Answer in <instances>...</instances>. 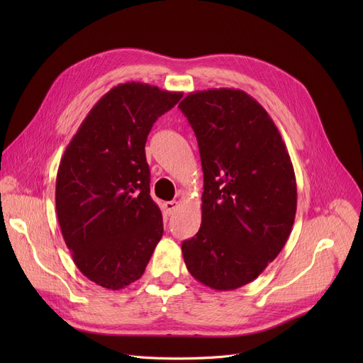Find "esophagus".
<instances>
[{
  "instance_id": "esophagus-1",
  "label": "esophagus",
  "mask_w": 363,
  "mask_h": 363,
  "mask_svg": "<svg viewBox=\"0 0 363 363\" xmlns=\"http://www.w3.org/2000/svg\"><path fill=\"white\" fill-rule=\"evenodd\" d=\"M178 207H179V203H178V201H175V200H172V201H166V203H164V211L167 212V215L175 213V211H177Z\"/></svg>"
}]
</instances>
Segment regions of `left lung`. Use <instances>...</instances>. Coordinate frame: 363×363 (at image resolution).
Listing matches in <instances>:
<instances>
[{
  "instance_id": "left-lung-1",
  "label": "left lung",
  "mask_w": 363,
  "mask_h": 363,
  "mask_svg": "<svg viewBox=\"0 0 363 363\" xmlns=\"http://www.w3.org/2000/svg\"><path fill=\"white\" fill-rule=\"evenodd\" d=\"M204 174L201 226L182 242L188 272L219 291L256 279L287 242L297 186L290 155L271 116L241 89L188 94Z\"/></svg>"
}]
</instances>
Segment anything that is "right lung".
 <instances>
[{"mask_svg":"<svg viewBox=\"0 0 363 363\" xmlns=\"http://www.w3.org/2000/svg\"><path fill=\"white\" fill-rule=\"evenodd\" d=\"M182 92L126 82L95 103L57 170L55 211L78 269L108 290L143 277L163 235L150 196L145 143Z\"/></svg>","mask_w":363,"mask_h":363,"instance_id":"add662e5","label":"right lung"}]
</instances>
